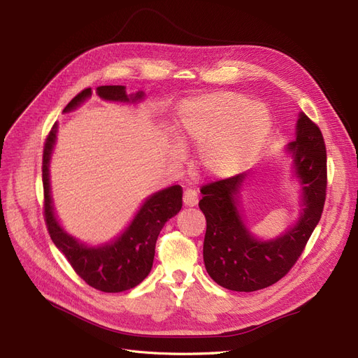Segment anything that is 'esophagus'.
Masks as SVG:
<instances>
[{"instance_id":"1","label":"esophagus","mask_w":358,"mask_h":358,"mask_svg":"<svg viewBox=\"0 0 358 358\" xmlns=\"http://www.w3.org/2000/svg\"><path fill=\"white\" fill-rule=\"evenodd\" d=\"M197 203H199L197 191L196 189H185V192H183V204L192 208V206H196Z\"/></svg>"}]
</instances>
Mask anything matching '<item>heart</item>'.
<instances>
[{
	"label": "heart",
	"instance_id": "b5f03b06",
	"mask_svg": "<svg viewBox=\"0 0 358 358\" xmlns=\"http://www.w3.org/2000/svg\"><path fill=\"white\" fill-rule=\"evenodd\" d=\"M270 113L237 92H213L183 107L178 124L182 150L200 149L199 166L208 176L237 175L264 145Z\"/></svg>",
	"mask_w": 358,
	"mask_h": 358
}]
</instances>
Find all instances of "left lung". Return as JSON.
Here are the masks:
<instances>
[{
    "instance_id": "1",
    "label": "left lung",
    "mask_w": 358,
    "mask_h": 358,
    "mask_svg": "<svg viewBox=\"0 0 358 358\" xmlns=\"http://www.w3.org/2000/svg\"><path fill=\"white\" fill-rule=\"evenodd\" d=\"M294 154L303 185L301 218L294 229L270 242L248 233L237 210V194L245 175L220 179L201 187L199 206L206 216L203 243L204 266L216 284L231 291H257L276 284L303 254L322 215L327 196V154L320 127L301 113Z\"/></svg>"
}]
</instances>
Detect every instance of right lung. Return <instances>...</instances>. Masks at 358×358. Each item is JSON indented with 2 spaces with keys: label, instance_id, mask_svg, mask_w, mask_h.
<instances>
[{
  "label": "right lung",
  "instance_id": "obj_1",
  "mask_svg": "<svg viewBox=\"0 0 358 358\" xmlns=\"http://www.w3.org/2000/svg\"><path fill=\"white\" fill-rule=\"evenodd\" d=\"M91 94V88L83 90L66 106L64 112L73 110ZM96 94L104 100L113 101H136L143 96V92L128 96L125 86L121 85L99 86ZM55 137L57 125H53L45 140L41 166L45 194L43 215L52 242L66 255L74 272L90 287L104 292H121L134 288L152 268L155 243L161 229L182 208V187H170L149 197L133 222L113 243L101 248H88L64 231L53 215L49 188V159Z\"/></svg>",
  "mask_w": 358,
  "mask_h": 358
}]
</instances>
